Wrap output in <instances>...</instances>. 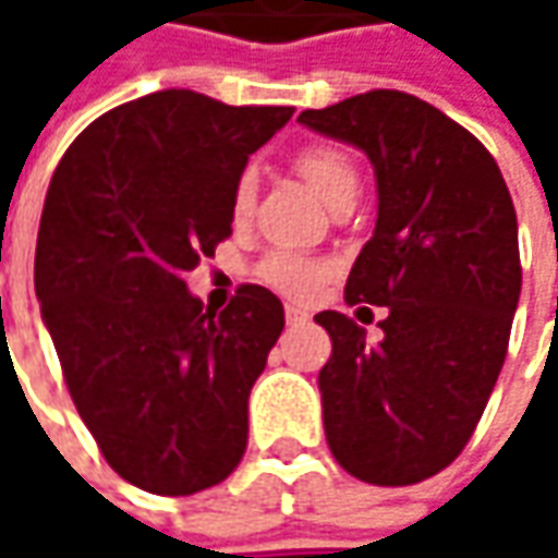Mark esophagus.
<instances>
[{
	"mask_svg": "<svg viewBox=\"0 0 558 558\" xmlns=\"http://www.w3.org/2000/svg\"><path fill=\"white\" fill-rule=\"evenodd\" d=\"M286 319L289 323H301V319H307V313L301 311V307H286Z\"/></svg>",
	"mask_w": 558,
	"mask_h": 558,
	"instance_id": "obj_1",
	"label": "esophagus"
}]
</instances>
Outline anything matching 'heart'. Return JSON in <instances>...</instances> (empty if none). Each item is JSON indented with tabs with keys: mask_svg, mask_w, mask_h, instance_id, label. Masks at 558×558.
<instances>
[{
	"mask_svg": "<svg viewBox=\"0 0 558 558\" xmlns=\"http://www.w3.org/2000/svg\"><path fill=\"white\" fill-rule=\"evenodd\" d=\"M298 170L307 183L316 189V195L326 204H332L338 195H344L348 189L360 185V173H356L354 161L329 145H313L298 155ZM254 173L242 170L239 180L232 185V220H245L254 207ZM332 267L319 257H307L298 251H269L267 257L257 264V279L267 289L279 291L286 298H311L313 291L319 289L329 279Z\"/></svg>",
	"mask_w": 558,
	"mask_h": 558,
	"instance_id": "b5f03b06",
	"label": "heart"
}]
</instances>
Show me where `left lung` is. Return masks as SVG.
<instances>
[{
	"label": "left lung",
	"instance_id": "8db88e82",
	"mask_svg": "<svg viewBox=\"0 0 558 558\" xmlns=\"http://www.w3.org/2000/svg\"><path fill=\"white\" fill-rule=\"evenodd\" d=\"M298 120L366 151L378 189L344 301L388 307L381 341L316 313L332 338L319 369L329 450L360 482H425L460 457L504 369L522 291L515 207L482 142L410 93L373 89Z\"/></svg>",
	"mask_w": 558,
	"mask_h": 558
}]
</instances>
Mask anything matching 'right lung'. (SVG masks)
<instances>
[{
	"instance_id": "1",
	"label": "right lung",
	"mask_w": 558,
	"mask_h": 558,
	"mask_svg": "<svg viewBox=\"0 0 558 558\" xmlns=\"http://www.w3.org/2000/svg\"><path fill=\"white\" fill-rule=\"evenodd\" d=\"M291 114L163 89L93 120L54 167L36 298L76 413L148 494H198L245 457L247 395L282 301L242 286L226 311H204L183 276L232 235V185Z\"/></svg>"
}]
</instances>
